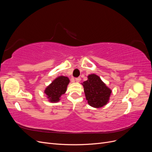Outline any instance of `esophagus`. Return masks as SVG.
<instances>
[{
    "instance_id": "34e87169",
    "label": "esophagus",
    "mask_w": 152,
    "mask_h": 152,
    "mask_svg": "<svg viewBox=\"0 0 152 152\" xmlns=\"http://www.w3.org/2000/svg\"><path fill=\"white\" fill-rule=\"evenodd\" d=\"M80 80H81L80 77H77V78H75V81L77 82H79L80 81Z\"/></svg>"
}]
</instances>
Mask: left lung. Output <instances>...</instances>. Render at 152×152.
I'll return each mask as SVG.
<instances>
[{
	"instance_id": "8db88e82",
	"label": "left lung",
	"mask_w": 152,
	"mask_h": 152,
	"mask_svg": "<svg viewBox=\"0 0 152 152\" xmlns=\"http://www.w3.org/2000/svg\"><path fill=\"white\" fill-rule=\"evenodd\" d=\"M86 99L89 104L94 108H101L108 102L112 91L100 78L95 74L88 76V80L82 84Z\"/></svg>"
}]
</instances>
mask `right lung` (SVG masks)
Instances as JSON below:
<instances>
[{
    "label": "right lung",
    "instance_id": "right-lung-1",
    "mask_svg": "<svg viewBox=\"0 0 152 152\" xmlns=\"http://www.w3.org/2000/svg\"><path fill=\"white\" fill-rule=\"evenodd\" d=\"M69 82L70 80L66 77H58L45 89L44 92L50 102H59V98L65 93Z\"/></svg>",
    "mask_w": 152,
    "mask_h": 152
}]
</instances>
